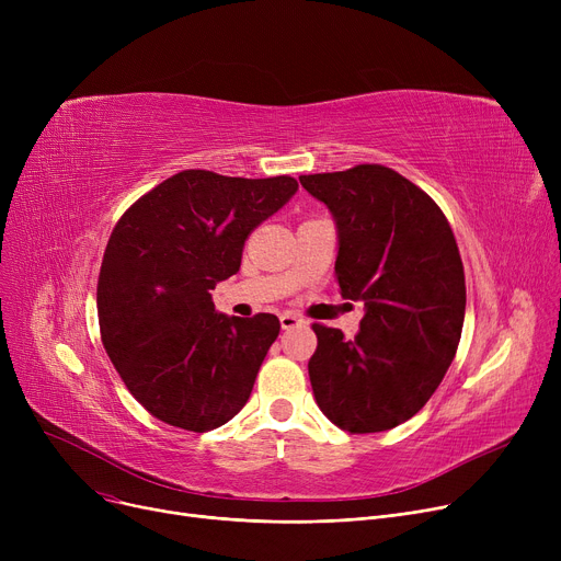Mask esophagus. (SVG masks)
Wrapping results in <instances>:
<instances>
[{
  "instance_id": "34e87169",
  "label": "esophagus",
  "mask_w": 561,
  "mask_h": 561,
  "mask_svg": "<svg viewBox=\"0 0 561 561\" xmlns=\"http://www.w3.org/2000/svg\"><path fill=\"white\" fill-rule=\"evenodd\" d=\"M279 322H282V330H293V328H298V325H305V320L298 313H293V311H284L279 316Z\"/></svg>"
}]
</instances>
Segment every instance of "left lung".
<instances>
[{
    "label": "left lung",
    "mask_w": 561,
    "mask_h": 561,
    "mask_svg": "<svg viewBox=\"0 0 561 561\" xmlns=\"http://www.w3.org/2000/svg\"><path fill=\"white\" fill-rule=\"evenodd\" d=\"M336 225V279L364 302L362 330L313 325L316 402L341 430H391L425 407L444 379L466 311L463 265L434 199L385 165L302 174Z\"/></svg>",
    "instance_id": "left-lung-1"
}]
</instances>
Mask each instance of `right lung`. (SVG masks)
I'll list each match as a JSON object with an SVG mask.
<instances>
[{"label":"right lung","mask_w":561,"mask_h":561,"mask_svg":"<svg viewBox=\"0 0 561 561\" xmlns=\"http://www.w3.org/2000/svg\"><path fill=\"white\" fill-rule=\"evenodd\" d=\"M296 193L298 182L284 174L184 170L115 225L98 279L102 343L159 421L209 432L245 407L279 320L220 313L211 290L239 273L250 231Z\"/></svg>","instance_id":"add662e5"}]
</instances>
